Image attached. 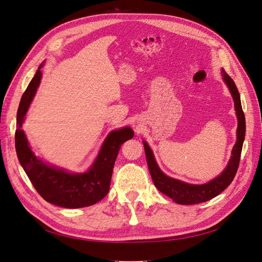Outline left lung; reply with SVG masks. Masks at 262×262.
I'll use <instances>...</instances> for the list:
<instances>
[{"mask_svg": "<svg viewBox=\"0 0 262 262\" xmlns=\"http://www.w3.org/2000/svg\"><path fill=\"white\" fill-rule=\"evenodd\" d=\"M222 76L234 101V110L237 118V129L236 142L232 148L231 157H230V160L225 167V170L217 177L205 184L198 185L188 184L186 182L167 176L161 171L158 163H157L149 145L143 141L146 160H147L149 173L155 186L160 192L171 198L174 202L179 204L191 205L211 200V199L223 192L232 183L236 174L241 158V151H242L243 142L245 139V116L242 110V105H241L239 93L234 81L227 74L224 69H222Z\"/></svg>", "mask_w": 262, "mask_h": 262, "instance_id": "left-lung-1", "label": "left lung"}]
</instances>
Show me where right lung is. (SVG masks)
Returning <instances> with one entry per match:
<instances>
[{"label":"right lung","instance_id":"right-lung-1","mask_svg":"<svg viewBox=\"0 0 262 262\" xmlns=\"http://www.w3.org/2000/svg\"><path fill=\"white\" fill-rule=\"evenodd\" d=\"M44 62L23 95L17 112L15 144L18 160L36 191L47 202L66 208H79L96 204L108 193L115 160L120 146L134 137L130 127L113 130L104 140L97 158L86 172H70L49 164L34 154L28 142L23 123L41 78Z\"/></svg>","mask_w":262,"mask_h":262}]
</instances>
